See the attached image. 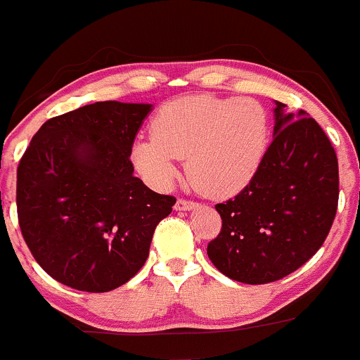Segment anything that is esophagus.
Returning a JSON list of instances; mask_svg holds the SVG:
<instances>
[{"label":"esophagus","mask_w":360,"mask_h":360,"mask_svg":"<svg viewBox=\"0 0 360 360\" xmlns=\"http://www.w3.org/2000/svg\"><path fill=\"white\" fill-rule=\"evenodd\" d=\"M195 206H198V202L187 201V199H179V201L175 202L176 211H191V210H194Z\"/></svg>","instance_id":"1"}]
</instances>
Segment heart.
<instances>
[{
  "label": "heart",
  "mask_w": 360,
  "mask_h": 360,
  "mask_svg": "<svg viewBox=\"0 0 360 360\" xmlns=\"http://www.w3.org/2000/svg\"><path fill=\"white\" fill-rule=\"evenodd\" d=\"M265 107L240 97H187L166 103L153 121V136L133 142L129 159L139 175L155 187L176 179L179 158L211 195L243 191L260 169L269 146Z\"/></svg>",
  "instance_id": "1"
}]
</instances>
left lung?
<instances>
[{"instance_id": "8db88e82", "label": "left lung", "mask_w": 360, "mask_h": 360, "mask_svg": "<svg viewBox=\"0 0 360 360\" xmlns=\"http://www.w3.org/2000/svg\"><path fill=\"white\" fill-rule=\"evenodd\" d=\"M274 121L255 179L214 206L221 231L207 257L237 283H274L300 269L322 246L338 207V159L317 121L277 100Z\"/></svg>"}]
</instances>
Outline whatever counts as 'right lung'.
<instances>
[{"label": "right lung", "instance_id": "add662e5", "mask_svg": "<svg viewBox=\"0 0 360 360\" xmlns=\"http://www.w3.org/2000/svg\"><path fill=\"white\" fill-rule=\"evenodd\" d=\"M153 103L95 102L51 117L17 169L18 225L32 257L58 283L105 292L149 257L176 199L133 175L129 153Z\"/></svg>", "mask_w": 360, "mask_h": 360}]
</instances>
